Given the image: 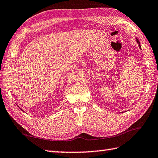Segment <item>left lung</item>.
Returning a JSON list of instances; mask_svg holds the SVG:
<instances>
[{"instance_id": "left-lung-1", "label": "left lung", "mask_w": 158, "mask_h": 158, "mask_svg": "<svg viewBox=\"0 0 158 158\" xmlns=\"http://www.w3.org/2000/svg\"><path fill=\"white\" fill-rule=\"evenodd\" d=\"M135 40H136V42H137V43H138V44L139 47H140V48H141V46H140V42H139V40H138L137 38H135Z\"/></svg>"}]
</instances>
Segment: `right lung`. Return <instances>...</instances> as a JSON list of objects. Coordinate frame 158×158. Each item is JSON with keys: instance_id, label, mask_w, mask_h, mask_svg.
Here are the masks:
<instances>
[{"instance_id": "add662e5", "label": "right lung", "mask_w": 158, "mask_h": 158, "mask_svg": "<svg viewBox=\"0 0 158 158\" xmlns=\"http://www.w3.org/2000/svg\"><path fill=\"white\" fill-rule=\"evenodd\" d=\"M18 107H19V106H18ZM20 109L21 110H22V109H21V108H20Z\"/></svg>"}]
</instances>
